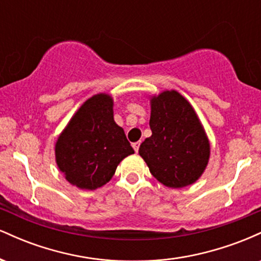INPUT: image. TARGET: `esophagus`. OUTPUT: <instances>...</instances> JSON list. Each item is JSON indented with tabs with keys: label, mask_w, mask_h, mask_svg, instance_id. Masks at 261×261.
<instances>
[{
	"label": "esophagus",
	"mask_w": 261,
	"mask_h": 261,
	"mask_svg": "<svg viewBox=\"0 0 261 261\" xmlns=\"http://www.w3.org/2000/svg\"><path fill=\"white\" fill-rule=\"evenodd\" d=\"M140 145H141L140 141H137V142H134V143H133V147H134V149H135V152H139Z\"/></svg>",
	"instance_id": "34e87169"
}]
</instances>
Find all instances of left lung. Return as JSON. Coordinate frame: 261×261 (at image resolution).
Segmentation results:
<instances>
[{
	"mask_svg": "<svg viewBox=\"0 0 261 261\" xmlns=\"http://www.w3.org/2000/svg\"><path fill=\"white\" fill-rule=\"evenodd\" d=\"M149 127L139 153L151 174L168 188L195 182L207 166L210 143L190 103L176 91L153 97Z\"/></svg>",
	"mask_w": 261,
	"mask_h": 261,
	"instance_id": "8db88e82",
	"label": "left lung"
}]
</instances>
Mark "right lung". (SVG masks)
Listing matches in <instances>:
<instances>
[{"label": "right lung", "instance_id": "obj_1", "mask_svg": "<svg viewBox=\"0 0 261 261\" xmlns=\"http://www.w3.org/2000/svg\"><path fill=\"white\" fill-rule=\"evenodd\" d=\"M133 153L124 130L114 121L112 97L104 93L85 101L55 146L56 163L65 178L87 190L107 184L118 164Z\"/></svg>", "mask_w": 261, "mask_h": 261}]
</instances>
